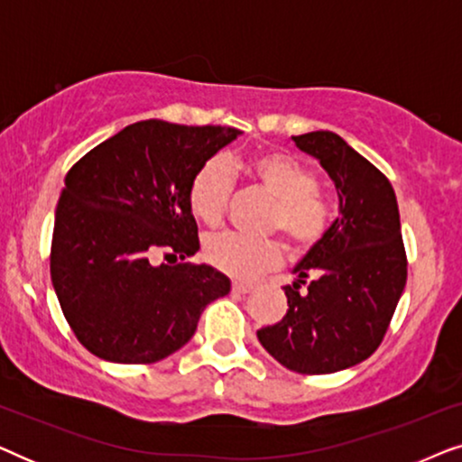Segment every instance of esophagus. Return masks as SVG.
I'll return each instance as SVG.
<instances>
[{
  "instance_id": "esophagus-1",
  "label": "esophagus",
  "mask_w": 462,
  "mask_h": 462,
  "mask_svg": "<svg viewBox=\"0 0 462 462\" xmlns=\"http://www.w3.org/2000/svg\"><path fill=\"white\" fill-rule=\"evenodd\" d=\"M233 292L236 294H250L252 292V286L250 283H244V282H233Z\"/></svg>"
}]
</instances>
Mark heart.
Returning <instances> with one entry per match:
<instances>
[{
    "mask_svg": "<svg viewBox=\"0 0 462 462\" xmlns=\"http://www.w3.org/2000/svg\"><path fill=\"white\" fill-rule=\"evenodd\" d=\"M252 187L263 191L269 208L263 231L283 237L292 254H307L324 242L337 220V206L319 191V179L299 157L269 151L245 163ZM236 179L225 157H210L199 163L187 187V201L193 217L208 226H218L226 217ZM204 256L220 273L236 280H254L256 275L280 267L282 244L273 237L254 239L237 233H218L204 244Z\"/></svg>",
    "mask_w": 462,
    "mask_h": 462,
    "instance_id": "b5f03b06",
    "label": "heart"
}]
</instances>
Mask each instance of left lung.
I'll return each mask as SVG.
<instances>
[{"label":"left lung","mask_w":462,"mask_h":462,"mask_svg":"<svg viewBox=\"0 0 462 462\" xmlns=\"http://www.w3.org/2000/svg\"><path fill=\"white\" fill-rule=\"evenodd\" d=\"M292 138L330 174L340 217L296 264L299 280L283 288L288 311L282 321L256 334L288 370L330 374L368 359L383 343L406 288L408 258L387 176L334 132Z\"/></svg>","instance_id":"1"}]
</instances>
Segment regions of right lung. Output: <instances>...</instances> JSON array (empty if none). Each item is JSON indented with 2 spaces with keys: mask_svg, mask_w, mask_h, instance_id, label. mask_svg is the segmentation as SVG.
Wrapping results in <instances>:
<instances>
[{
  "mask_svg": "<svg viewBox=\"0 0 462 462\" xmlns=\"http://www.w3.org/2000/svg\"><path fill=\"white\" fill-rule=\"evenodd\" d=\"M237 134L144 119L67 172L50 277L73 334L97 357L160 362L189 343L208 302L229 294L217 269L182 261L199 250L189 180Z\"/></svg>",
  "mask_w": 462,
  "mask_h": 462,
  "instance_id": "1",
  "label": "right lung"
}]
</instances>
